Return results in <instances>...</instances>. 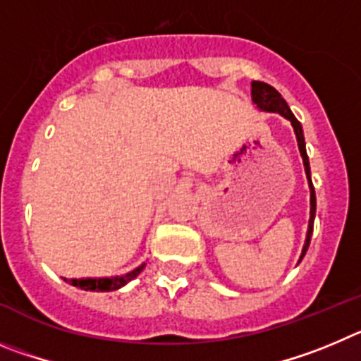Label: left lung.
Listing matches in <instances>:
<instances>
[{"instance_id":"left-lung-1","label":"left lung","mask_w":361,"mask_h":361,"mask_svg":"<svg viewBox=\"0 0 361 361\" xmlns=\"http://www.w3.org/2000/svg\"><path fill=\"white\" fill-rule=\"evenodd\" d=\"M252 100L253 104L257 106V109L261 111H268V113H279L281 116H284L286 120H290L291 126H293L295 136H297V144H298V151H300L302 161H304V171H306V178H307V185H310V223H307V233H306V241H304V246H302V253L298 262L304 259L306 255L307 248H310V241L311 235H313V223H314V214H317V196H314V187L313 181H311V169H310V158H307L306 152V142H304V131H302V124L295 118V115L291 113L290 106L286 104V100L282 99L281 93L275 90L274 86H269V84L261 82V80H253L252 82Z\"/></svg>"}]
</instances>
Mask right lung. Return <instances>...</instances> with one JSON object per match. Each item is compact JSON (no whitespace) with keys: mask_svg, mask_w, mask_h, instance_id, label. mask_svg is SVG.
Masks as SVG:
<instances>
[{"mask_svg":"<svg viewBox=\"0 0 361 361\" xmlns=\"http://www.w3.org/2000/svg\"><path fill=\"white\" fill-rule=\"evenodd\" d=\"M144 268H145V262H142L138 268L131 269L129 274H124V275H115V277H100V279H93V277L66 279L64 277V281H66L68 284L75 286V288H80V290H84V291H115V290H120V288L128 284V282H131L135 277H138Z\"/></svg>","mask_w":361,"mask_h":361,"instance_id":"add662e5","label":"right lung"}]
</instances>
